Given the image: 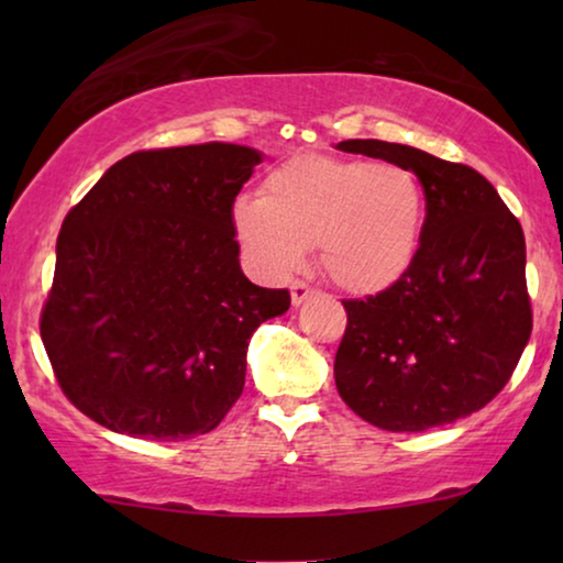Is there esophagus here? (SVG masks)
Listing matches in <instances>:
<instances>
[{"label": "esophagus", "instance_id": "34e87169", "mask_svg": "<svg viewBox=\"0 0 563 563\" xmlns=\"http://www.w3.org/2000/svg\"><path fill=\"white\" fill-rule=\"evenodd\" d=\"M314 295V287H310V284L297 279L291 282V305H302L305 299H310Z\"/></svg>", "mask_w": 563, "mask_h": 563}]
</instances>
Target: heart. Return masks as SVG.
<instances>
[{"mask_svg": "<svg viewBox=\"0 0 563 563\" xmlns=\"http://www.w3.org/2000/svg\"><path fill=\"white\" fill-rule=\"evenodd\" d=\"M426 197L391 161L295 158L266 176L264 197L238 199V241L261 272L287 276L318 245L320 266L356 295L402 279L420 243Z\"/></svg>", "mask_w": 563, "mask_h": 563, "instance_id": "1", "label": "heart"}]
</instances>
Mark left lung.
Returning a JSON list of instances; mask_svg holds the SVG:
<instances>
[{
  "instance_id": "8db88e82",
  "label": "left lung",
  "mask_w": 563,
  "mask_h": 563,
  "mask_svg": "<svg viewBox=\"0 0 563 563\" xmlns=\"http://www.w3.org/2000/svg\"><path fill=\"white\" fill-rule=\"evenodd\" d=\"M338 148L407 166L426 195L420 245L402 279L343 299L338 395L391 433L482 410L510 382L533 330L518 218L472 166L387 141Z\"/></svg>"
}]
</instances>
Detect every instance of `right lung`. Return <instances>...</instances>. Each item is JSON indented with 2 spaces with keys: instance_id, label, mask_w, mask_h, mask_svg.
I'll return each mask as SVG.
<instances>
[{
  "instance_id": "add662e5",
  "label": "right lung",
  "mask_w": 563,
  "mask_h": 563,
  "mask_svg": "<svg viewBox=\"0 0 563 563\" xmlns=\"http://www.w3.org/2000/svg\"><path fill=\"white\" fill-rule=\"evenodd\" d=\"M256 164L233 143L135 151L68 210L41 338L99 426L184 441L241 397L253 330L291 305L238 264L233 205Z\"/></svg>"
}]
</instances>
